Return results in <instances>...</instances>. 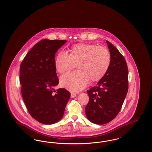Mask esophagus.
I'll list each match as a JSON object with an SVG mask.
<instances>
[{
    "instance_id": "obj_1",
    "label": "esophagus",
    "mask_w": 152,
    "mask_h": 152,
    "mask_svg": "<svg viewBox=\"0 0 152 152\" xmlns=\"http://www.w3.org/2000/svg\"><path fill=\"white\" fill-rule=\"evenodd\" d=\"M76 94L73 93V92H72V93L71 94V98H73V97H76Z\"/></svg>"
}]
</instances>
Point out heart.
Masks as SVG:
<instances>
[{
	"instance_id": "obj_1",
	"label": "heart",
	"mask_w": 152,
	"mask_h": 152,
	"mask_svg": "<svg viewBox=\"0 0 152 152\" xmlns=\"http://www.w3.org/2000/svg\"><path fill=\"white\" fill-rule=\"evenodd\" d=\"M111 62L110 52L105 47L94 44H78L69 49V53L60 52L55 67L60 74L72 69L77 64L79 71L69 72L60 79V84L72 92H79L91 82L99 81L107 72Z\"/></svg>"
}]
</instances>
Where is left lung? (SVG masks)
Wrapping results in <instances>:
<instances>
[{
	"mask_svg": "<svg viewBox=\"0 0 152 152\" xmlns=\"http://www.w3.org/2000/svg\"><path fill=\"white\" fill-rule=\"evenodd\" d=\"M110 53L108 70L97 84L87 91L89 100L86 114L92 123L103 125L113 120L120 111L128 90V69L125 58L106 41Z\"/></svg>",
	"mask_w": 152,
	"mask_h": 152,
	"instance_id": "8db88e82",
	"label": "left lung"
}]
</instances>
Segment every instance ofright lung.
I'll return each instance as SVG.
<instances>
[{"label": "right lung", "mask_w": 152, "mask_h": 152, "mask_svg": "<svg viewBox=\"0 0 152 152\" xmlns=\"http://www.w3.org/2000/svg\"><path fill=\"white\" fill-rule=\"evenodd\" d=\"M66 42L40 40L27 53L20 64L23 99L30 115L43 124L59 121L70 98V92L64 88L55 89L59 83L55 53Z\"/></svg>", "instance_id": "obj_1"}]
</instances>
